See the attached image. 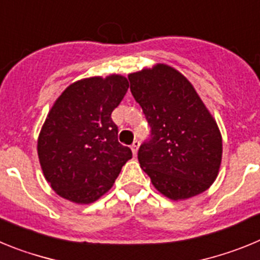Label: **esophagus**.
Segmentation results:
<instances>
[{"label":"esophagus","mask_w":260,"mask_h":260,"mask_svg":"<svg viewBox=\"0 0 260 260\" xmlns=\"http://www.w3.org/2000/svg\"><path fill=\"white\" fill-rule=\"evenodd\" d=\"M138 148H139V141H134V143L132 144V151L134 153V156H137Z\"/></svg>","instance_id":"1"}]
</instances>
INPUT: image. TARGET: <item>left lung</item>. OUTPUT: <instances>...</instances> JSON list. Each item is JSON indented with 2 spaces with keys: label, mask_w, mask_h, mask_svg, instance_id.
Listing matches in <instances>:
<instances>
[{
  "label": "left lung",
  "mask_w": 260,
  "mask_h": 260,
  "mask_svg": "<svg viewBox=\"0 0 260 260\" xmlns=\"http://www.w3.org/2000/svg\"><path fill=\"white\" fill-rule=\"evenodd\" d=\"M128 80L151 126L138 160L155 189L172 201L206 191L219 174L222 139L194 86L165 63L132 73Z\"/></svg>",
  "instance_id": "left-lung-1"
}]
</instances>
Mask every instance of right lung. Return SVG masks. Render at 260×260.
<instances>
[{
    "label": "right lung",
    "instance_id": "right-lung-1",
    "mask_svg": "<svg viewBox=\"0 0 260 260\" xmlns=\"http://www.w3.org/2000/svg\"><path fill=\"white\" fill-rule=\"evenodd\" d=\"M127 88L119 74L84 78L66 87L52 105L39 134L38 155L45 180L59 197L93 203L133 157L119 144L110 117Z\"/></svg>",
    "mask_w": 260,
    "mask_h": 260
}]
</instances>
